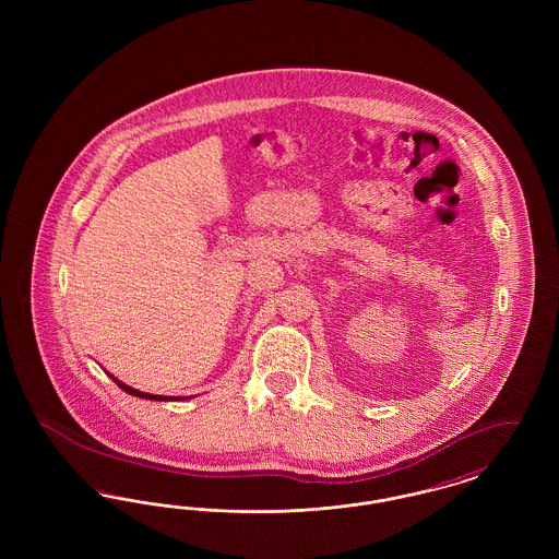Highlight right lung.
<instances>
[{"instance_id":"right-lung-1","label":"right lung","mask_w":559,"mask_h":559,"mask_svg":"<svg viewBox=\"0 0 559 559\" xmlns=\"http://www.w3.org/2000/svg\"><path fill=\"white\" fill-rule=\"evenodd\" d=\"M110 379L123 390V392H128V394H132V396H135V399H144V400H157V402H171V400H185V399H176V396H155V394H146V392H140V390H133V388H130V385H126L123 381H119L117 377H112L110 374Z\"/></svg>"}]
</instances>
